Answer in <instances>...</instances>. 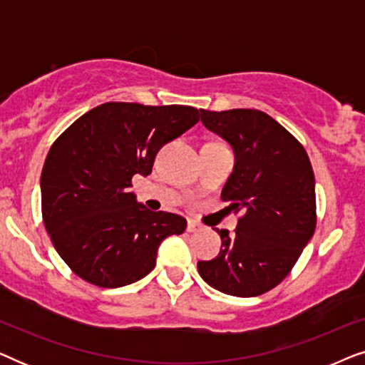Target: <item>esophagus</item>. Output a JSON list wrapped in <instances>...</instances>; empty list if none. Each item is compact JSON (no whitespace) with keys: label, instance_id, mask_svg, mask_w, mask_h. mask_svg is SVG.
<instances>
[{"label":"esophagus","instance_id":"esophagus-1","mask_svg":"<svg viewBox=\"0 0 365 365\" xmlns=\"http://www.w3.org/2000/svg\"><path fill=\"white\" fill-rule=\"evenodd\" d=\"M201 229H202L201 224L192 221V219H189V221H187V232H197V231H201Z\"/></svg>","mask_w":365,"mask_h":365}]
</instances>
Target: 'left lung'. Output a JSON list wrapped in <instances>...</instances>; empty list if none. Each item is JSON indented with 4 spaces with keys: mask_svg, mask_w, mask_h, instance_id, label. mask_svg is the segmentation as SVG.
I'll return each mask as SVG.
<instances>
[{
    "mask_svg": "<svg viewBox=\"0 0 365 365\" xmlns=\"http://www.w3.org/2000/svg\"><path fill=\"white\" fill-rule=\"evenodd\" d=\"M201 121L236 154L221 199L241 216L234 234L217 229L219 256L199 261L197 271L229 296H261L284 281L316 231L311 161L302 144L259 109H201Z\"/></svg>",
    "mask_w": 365,
    "mask_h": 365,
    "instance_id": "1",
    "label": "left lung"
}]
</instances>
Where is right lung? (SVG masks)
Wrapping results in <instances>:
<instances>
[{
  "label": "right lung",
  "mask_w": 365,
  "mask_h": 365,
  "mask_svg": "<svg viewBox=\"0 0 365 365\" xmlns=\"http://www.w3.org/2000/svg\"><path fill=\"white\" fill-rule=\"evenodd\" d=\"M197 121L192 106L104 103L53 143L41 173L43 222L76 276L98 287L128 286L153 271L164 239L184 232L186 219L149 211L129 187Z\"/></svg>",
  "instance_id": "1"
}]
</instances>
